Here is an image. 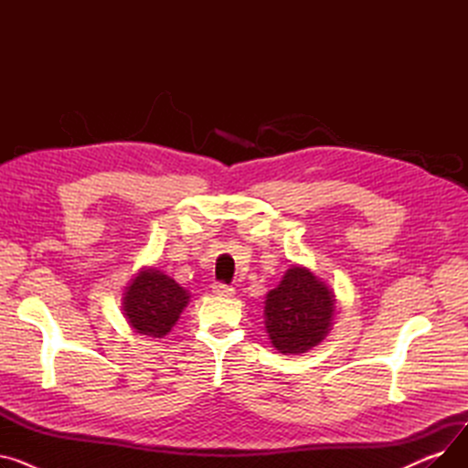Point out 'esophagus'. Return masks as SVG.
<instances>
[{
	"label": "esophagus",
	"mask_w": 468,
	"mask_h": 468,
	"mask_svg": "<svg viewBox=\"0 0 468 468\" xmlns=\"http://www.w3.org/2000/svg\"><path fill=\"white\" fill-rule=\"evenodd\" d=\"M212 292L216 293V296H219V298H231L233 293H235V290H233L231 286L224 284V282H216V284L212 286Z\"/></svg>",
	"instance_id": "obj_1"
}]
</instances>
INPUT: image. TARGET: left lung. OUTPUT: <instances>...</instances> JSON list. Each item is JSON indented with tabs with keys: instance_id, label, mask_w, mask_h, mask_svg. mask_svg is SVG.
<instances>
[{
	"instance_id": "8db88e82",
	"label": "left lung",
	"mask_w": 468,
	"mask_h": 468,
	"mask_svg": "<svg viewBox=\"0 0 468 468\" xmlns=\"http://www.w3.org/2000/svg\"><path fill=\"white\" fill-rule=\"evenodd\" d=\"M335 296L307 267L292 265L265 296V328L282 355H302L321 343L332 326Z\"/></svg>"
}]
</instances>
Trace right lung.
<instances>
[{"label": "right lung", "instance_id": "obj_1", "mask_svg": "<svg viewBox=\"0 0 468 468\" xmlns=\"http://www.w3.org/2000/svg\"><path fill=\"white\" fill-rule=\"evenodd\" d=\"M189 303V292L175 279L157 271L142 269L122 293V314L136 334L165 337Z\"/></svg>", "mask_w": 468, "mask_h": 468}]
</instances>
